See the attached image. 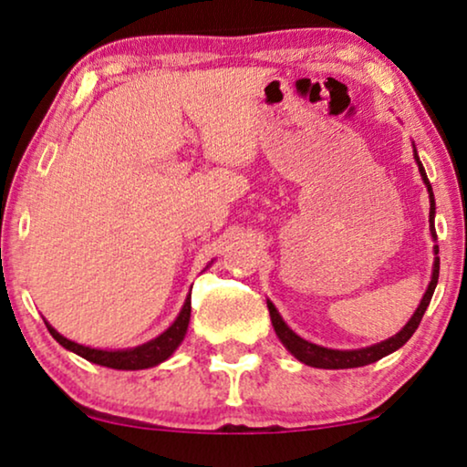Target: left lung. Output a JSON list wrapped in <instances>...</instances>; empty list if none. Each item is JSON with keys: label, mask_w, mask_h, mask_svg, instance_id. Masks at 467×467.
I'll return each instance as SVG.
<instances>
[{"label": "left lung", "mask_w": 467, "mask_h": 467, "mask_svg": "<svg viewBox=\"0 0 467 467\" xmlns=\"http://www.w3.org/2000/svg\"><path fill=\"white\" fill-rule=\"evenodd\" d=\"M414 159H417L419 163V171L420 176H423V182L427 184V191H430V229H431V235L433 238H438L436 235V227H433V214H436V202H433V191H431V184L427 181V174L423 170V163L419 161V155L417 150H414ZM436 254H438V246H436ZM438 274H440V257H436L433 261V274H431V283L427 286L423 299H420L417 312H414L410 321L406 323V327L400 331V334H395L393 337H389V340L380 342V344H374V347H368V348H359V350H334V348H325V347H317V344H312L308 340H304V337H299L296 331H291L286 327V323L283 321V317L278 315V310L274 308L272 302H267V308H270V317H272V325L274 329H276V336L280 337V342L285 344L286 348L291 350L293 355L297 357L299 361L306 363V366H312V368H323V369H347V368H361V366H368V363H374L382 359V357H387L389 353H393V350H398L400 347H404V344L410 340L414 331H417L420 318H423L427 306L431 302V296L433 291H436V285H438Z\"/></svg>", "instance_id": "1"}]
</instances>
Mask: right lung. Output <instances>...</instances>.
<instances>
[{
  "mask_svg": "<svg viewBox=\"0 0 467 467\" xmlns=\"http://www.w3.org/2000/svg\"><path fill=\"white\" fill-rule=\"evenodd\" d=\"M189 318H191V296L187 297V302H184L181 315H178L174 323H171V327L165 329L161 336L155 337V340L146 342V344H142V347L130 348V350L88 348V347H82V344L67 340V337H63L59 331H55L48 323H47V327L50 331V336H53L63 348H67L76 355L85 357L87 361L98 363V366H104V368H112V369H144V368L157 366V363L165 361L171 353H174V350L178 348V344L182 342L184 334H187Z\"/></svg>",
  "mask_w": 467,
  "mask_h": 467,
  "instance_id": "add662e5",
  "label": "right lung"
}]
</instances>
